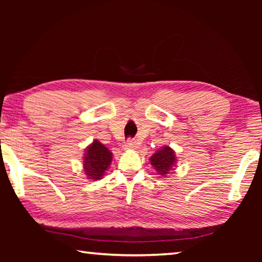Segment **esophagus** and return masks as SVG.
<instances>
[{"mask_svg":"<svg viewBox=\"0 0 262 262\" xmlns=\"http://www.w3.org/2000/svg\"><path fill=\"white\" fill-rule=\"evenodd\" d=\"M123 147H125V149H135L136 148V143H135L134 141L128 140L126 143H125V145H123Z\"/></svg>","mask_w":262,"mask_h":262,"instance_id":"1","label":"esophagus"}]
</instances>
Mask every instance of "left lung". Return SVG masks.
<instances>
[{
	"mask_svg": "<svg viewBox=\"0 0 262 262\" xmlns=\"http://www.w3.org/2000/svg\"><path fill=\"white\" fill-rule=\"evenodd\" d=\"M176 163V154L173 150L170 147H167V145L157 150L156 154H154L152 156L150 157V164H151L155 170H156L157 174L162 177H165L170 173V171L173 170Z\"/></svg>",
	"mask_w": 262,
	"mask_h": 262,
	"instance_id": "obj_1",
	"label": "left lung"
}]
</instances>
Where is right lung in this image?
Listing matches in <instances>:
<instances>
[{
	"label": "right lung",
	"instance_id": "obj_1",
	"mask_svg": "<svg viewBox=\"0 0 262 262\" xmlns=\"http://www.w3.org/2000/svg\"><path fill=\"white\" fill-rule=\"evenodd\" d=\"M84 172L91 180H99L103 178L105 171L107 170L112 162V152L101 144L99 141L95 140L86 149L84 155Z\"/></svg>",
	"mask_w": 262,
	"mask_h": 262
}]
</instances>
